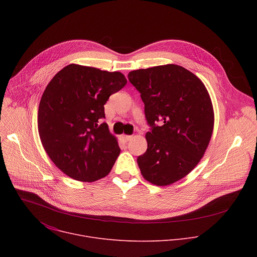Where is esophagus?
<instances>
[{
    "mask_svg": "<svg viewBox=\"0 0 257 257\" xmlns=\"http://www.w3.org/2000/svg\"><path fill=\"white\" fill-rule=\"evenodd\" d=\"M121 138H122L124 141H129V140H131L132 136H131V135H125V134H123V135L121 136Z\"/></svg>",
    "mask_w": 257,
    "mask_h": 257,
    "instance_id": "34e87169",
    "label": "esophagus"
}]
</instances>
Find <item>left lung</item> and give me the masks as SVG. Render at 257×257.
I'll use <instances>...</instances> for the list:
<instances>
[{"instance_id":"obj_1","label":"left lung","mask_w":257,"mask_h":257,"mask_svg":"<svg viewBox=\"0 0 257 257\" xmlns=\"http://www.w3.org/2000/svg\"><path fill=\"white\" fill-rule=\"evenodd\" d=\"M140 92L148 150L137 158L145 180L167 186L188 175L203 157L213 130V108L202 81L192 72L168 64L129 72ZM159 125H157V123Z\"/></svg>"}]
</instances>
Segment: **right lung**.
I'll use <instances>...</instances> for the list:
<instances>
[{
  "instance_id": "right-lung-1",
  "label": "right lung",
  "mask_w": 257,
  "mask_h": 257,
  "mask_svg": "<svg viewBox=\"0 0 257 257\" xmlns=\"http://www.w3.org/2000/svg\"><path fill=\"white\" fill-rule=\"evenodd\" d=\"M126 83L121 72L70 64L46 87L39 106V133L48 156L67 176L93 182L111 172L121 150L101 122L103 105Z\"/></svg>"
}]
</instances>
